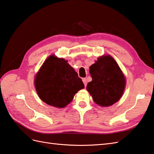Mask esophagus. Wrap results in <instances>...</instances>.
I'll list each match as a JSON object with an SVG mask.
<instances>
[{
    "label": "esophagus",
    "mask_w": 154,
    "mask_h": 154,
    "mask_svg": "<svg viewBox=\"0 0 154 154\" xmlns=\"http://www.w3.org/2000/svg\"><path fill=\"white\" fill-rule=\"evenodd\" d=\"M82 80H83V83L85 85V87H87V79H86V78H83V79H82Z\"/></svg>",
    "instance_id": "1"
}]
</instances>
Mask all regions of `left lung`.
Listing matches in <instances>:
<instances>
[{"label":"left lung","mask_w":154,"mask_h":154,"mask_svg":"<svg viewBox=\"0 0 154 154\" xmlns=\"http://www.w3.org/2000/svg\"><path fill=\"white\" fill-rule=\"evenodd\" d=\"M89 71L92 79L87 89L95 103L107 107L119 100L123 93L125 79L112 57H100Z\"/></svg>","instance_id":"8db88e82"}]
</instances>
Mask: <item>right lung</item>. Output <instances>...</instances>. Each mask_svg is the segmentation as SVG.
<instances>
[{"label": "right lung", "instance_id": "right-lung-1", "mask_svg": "<svg viewBox=\"0 0 154 154\" xmlns=\"http://www.w3.org/2000/svg\"><path fill=\"white\" fill-rule=\"evenodd\" d=\"M37 92L50 106L62 108L74 95L85 87L81 79L66 60L51 56L46 60L35 79Z\"/></svg>", "mask_w": 154, "mask_h": 154}]
</instances>
